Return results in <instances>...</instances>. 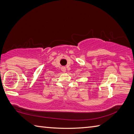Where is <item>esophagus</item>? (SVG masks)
<instances>
[{"label":"esophagus","mask_w":134,"mask_h":134,"mask_svg":"<svg viewBox=\"0 0 134 134\" xmlns=\"http://www.w3.org/2000/svg\"><path fill=\"white\" fill-rule=\"evenodd\" d=\"M62 71H63V72H66V68L65 67H62Z\"/></svg>","instance_id":"obj_1"}]
</instances>
